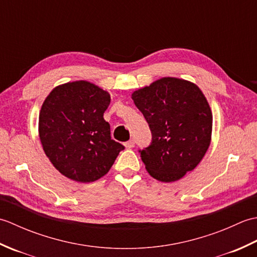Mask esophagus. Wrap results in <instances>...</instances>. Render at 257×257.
<instances>
[{
  "instance_id": "obj_1",
  "label": "esophagus",
  "mask_w": 257,
  "mask_h": 257,
  "mask_svg": "<svg viewBox=\"0 0 257 257\" xmlns=\"http://www.w3.org/2000/svg\"><path fill=\"white\" fill-rule=\"evenodd\" d=\"M123 145H124L125 148H128V149L134 148V147H135V141L134 140H129V141H127V143H124Z\"/></svg>"
}]
</instances>
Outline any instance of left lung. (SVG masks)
I'll list each match as a JSON object with an SVG mask.
<instances>
[{
  "instance_id": "8db88e82",
  "label": "left lung",
  "mask_w": 257,
  "mask_h": 257,
  "mask_svg": "<svg viewBox=\"0 0 257 257\" xmlns=\"http://www.w3.org/2000/svg\"><path fill=\"white\" fill-rule=\"evenodd\" d=\"M151 130V144L139 150L152 178L173 182L192 171L211 143L212 112L206 98L188 80L165 77L133 94Z\"/></svg>"
}]
</instances>
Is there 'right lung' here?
<instances>
[{
    "label": "right lung",
    "mask_w": 257,
    "mask_h": 257,
    "mask_svg": "<svg viewBox=\"0 0 257 257\" xmlns=\"http://www.w3.org/2000/svg\"><path fill=\"white\" fill-rule=\"evenodd\" d=\"M110 95L89 81L78 80L54 88L38 119L45 155L63 176L94 182L110 170L124 147L111 139L103 112Z\"/></svg>",
    "instance_id": "obj_1"
}]
</instances>
